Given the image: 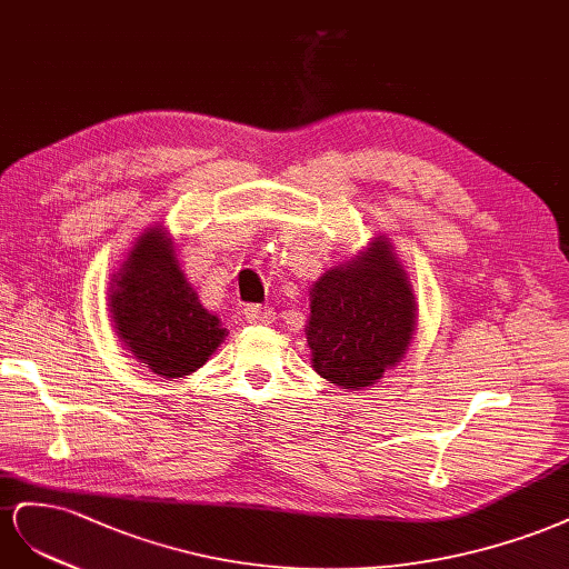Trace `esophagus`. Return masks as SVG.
<instances>
[{
	"instance_id": "34e87169",
	"label": "esophagus",
	"mask_w": 569,
	"mask_h": 569,
	"mask_svg": "<svg viewBox=\"0 0 569 569\" xmlns=\"http://www.w3.org/2000/svg\"><path fill=\"white\" fill-rule=\"evenodd\" d=\"M248 323H271L273 321V310L269 307H259V305H250L246 307V312H242Z\"/></svg>"
}]
</instances>
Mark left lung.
<instances>
[{
    "label": "left lung",
    "mask_w": 569,
    "mask_h": 569,
    "mask_svg": "<svg viewBox=\"0 0 569 569\" xmlns=\"http://www.w3.org/2000/svg\"><path fill=\"white\" fill-rule=\"evenodd\" d=\"M415 331V288L386 236L312 283L307 348L317 375L338 388L375 386L398 367Z\"/></svg>",
    "instance_id": "obj_1"
}]
</instances>
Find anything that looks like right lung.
Instances as JSON below:
<instances>
[{
    "mask_svg": "<svg viewBox=\"0 0 569 569\" xmlns=\"http://www.w3.org/2000/svg\"><path fill=\"white\" fill-rule=\"evenodd\" d=\"M107 296L119 340L161 379L190 377L229 336L186 279L164 226H148L136 238Z\"/></svg>",
    "mask_w": 569,
    "mask_h": 569,
    "instance_id": "add662e5",
    "label": "right lung"
}]
</instances>
